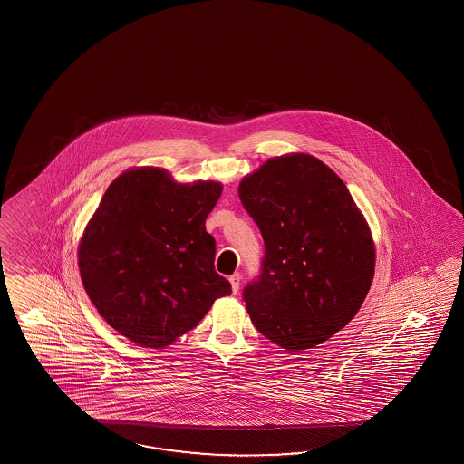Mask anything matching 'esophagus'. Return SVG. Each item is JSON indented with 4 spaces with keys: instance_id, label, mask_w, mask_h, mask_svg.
I'll return each instance as SVG.
<instances>
[{
    "instance_id": "esophagus-1",
    "label": "esophagus",
    "mask_w": 464,
    "mask_h": 464,
    "mask_svg": "<svg viewBox=\"0 0 464 464\" xmlns=\"http://www.w3.org/2000/svg\"><path fill=\"white\" fill-rule=\"evenodd\" d=\"M240 280H242V276H240L238 272L228 276V282H230V285H232V292H234V294H237L238 288H240Z\"/></svg>"
}]
</instances>
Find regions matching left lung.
<instances>
[{"mask_svg": "<svg viewBox=\"0 0 464 464\" xmlns=\"http://www.w3.org/2000/svg\"><path fill=\"white\" fill-rule=\"evenodd\" d=\"M266 244L242 296L256 330L290 352L320 345L356 315L375 274V246L343 180L322 160H266L238 186Z\"/></svg>", "mask_w": 464, "mask_h": 464, "instance_id": "8db88e82", "label": "left lung"}]
</instances>
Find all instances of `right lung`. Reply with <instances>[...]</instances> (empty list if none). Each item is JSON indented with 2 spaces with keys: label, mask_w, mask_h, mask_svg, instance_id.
<instances>
[{
  "label": "right lung",
  "mask_w": 464,
  "mask_h": 464,
  "mask_svg": "<svg viewBox=\"0 0 464 464\" xmlns=\"http://www.w3.org/2000/svg\"><path fill=\"white\" fill-rule=\"evenodd\" d=\"M220 194L218 182L176 184L158 168L132 169L109 186L81 240L79 272L99 315L121 335L170 345L230 295L206 230Z\"/></svg>",
  "instance_id": "obj_1"
}]
</instances>
